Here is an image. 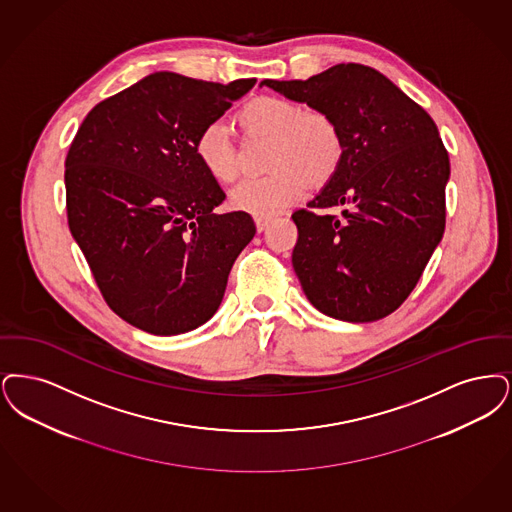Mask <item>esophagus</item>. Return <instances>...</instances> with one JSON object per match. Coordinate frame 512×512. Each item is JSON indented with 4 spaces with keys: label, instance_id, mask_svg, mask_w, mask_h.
Masks as SVG:
<instances>
[{
    "label": "esophagus",
    "instance_id": "34e87169",
    "mask_svg": "<svg viewBox=\"0 0 512 512\" xmlns=\"http://www.w3.org/2000/svg\"><path fill=\"white\" fill-rule=\"evenodd\" d=\"M254 222H256V229H258L260 233H264L271 220H269V218H260V216H256V218H254Z\"/></svg>",
    "mask_w": 512,
    "mask_h": 512
}]
</instances>
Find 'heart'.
<instances>
[{
  "label": "heart",
  "instance_id": "obj_1",
  "mask_svg": "<svg viewBox=\"0 0 512 512\" xmlns=\"http://www.w3.org/2000/svg\"><path fill=\"white\" fill-rule=\"evenodd\" d=\"M248 134L271 139L266 178L246 179L231 191V206L250 216L271 218L302 199L313 185L333 178L344 153L342 134L327 112L304 111L277 95H260L237 114ZM204 172L218 181L237 178V162L220 124H208L195 139Z\"/></svg>",
  "mask_w": 512,
  "mask_h": 512
}]
</instances>
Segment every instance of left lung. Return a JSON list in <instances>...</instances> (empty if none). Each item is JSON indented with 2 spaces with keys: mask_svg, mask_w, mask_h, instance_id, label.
Instances as JSON below:
<instances>
[{
  "mask_svg": "<svg viewBox=\"0 0 512 512\" xmlns=\"http://www.w3.org/2000/svg\"><path fill=\"white\" fill-rule=\"evenodd\" d=\"M327 112L344 141L338 170L292 220V267L313 308L371 323L415 289L445 229L449 156L434 120L371 67L334 65L260 88ZM342 205L343 218L319 213Z\"/></svg>",
  "mask_w": 512,
  "mask_h": 512,
  "instance_id": "obj_1",
  "label": "left lung"
}]
</instances>
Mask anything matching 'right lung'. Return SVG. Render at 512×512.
Listing matches in <instances>:
<instances>
[{
    "label": "right lung",
    "mask_w": 512,
    "mask_h": 512,
    "mask_svg": "<svg viewBox=\"0 0 512 512\" xmlns=\"http://www.w3.org/2000/svg\"><path fill=\"white\" fill-rule=\"evenodd\" d=\"M256 80L155 72L95 105L68 151V227L112 312L145 333H189L218 312L256 225L214 214L225 193L195 155L200 130Z\"/></svg>",
    "instance_id": "add662e5"
}]
</instances>
